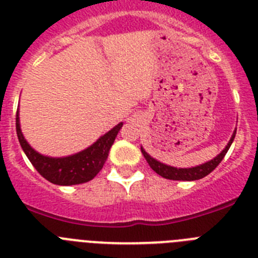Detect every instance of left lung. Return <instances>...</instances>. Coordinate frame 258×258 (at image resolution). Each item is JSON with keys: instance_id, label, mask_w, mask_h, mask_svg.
Returning a JSON list of instances; mask_svg holds the SVG:
<instances>
[{"instance_id": "left-lung-1", "label": "left lung", "mask_w": 258, "mask_h": 258, "mask_svg": "<svg viewBox=\"0 0 258 258\" xmlns=\"http://www.w3.org/2000/svg\"><path fill=\"white\" fill-rule=\"evenodd\" d=\"M235 134L236 127L235 131L232 132V136L231 138H230L229 143L225 146V149H223L217 156L213 157L212 160L206 161V163L200 164V165L191 166V168H175V166L161 163V161H159L157 159L152 157L149 152L143 149L142 146H141V151H142L143 156H145V159L147 160L149 165L152 168V170L156 172L159 175H161V177H164V178L173 179V181H197V179L204 178V177L208 175L212 170H214L217 168L218 164L222 161L225 155L229 151L230 146H231L232 141L235 138Z\"/></svg>"}]
</instances>
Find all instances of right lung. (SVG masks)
I'll return each mask as SVG.
<instances>
[{"instance_id":"right-lung-1","label":"right lung","mask_w":258,"mask_h":258,"mask_svg":"<svg viewBox=\"0 0 258 258\" xmlns=\"http://www.w3.org/2000/svg\"><path fill=\"white\" fill-rule=\"evenodd\" d=\"M121 127L122 122H120L83 151L68 156L54 157L40 154L27 142L20 129L19 111L17 112V134L23 151L44 178L59 186H72L92 181L103 168L109 150Z\"/></svg>"}]
</instances>
